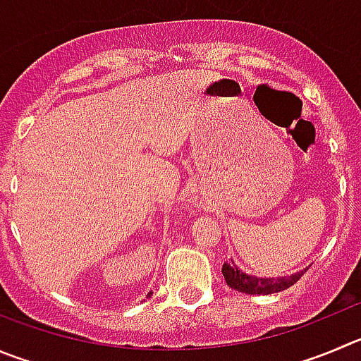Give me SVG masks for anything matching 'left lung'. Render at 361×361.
Wrapping results in <instances>:
<instances>
[{"label":"left lung","instance_id":"1","mask_svg":"<svg viewBox=\"0 0 361 361\" xmlns=\"http://www.w3.org/2000/svg\"><path fill=\"white\" fill-rule=\"evenodd\" d=\"M308 271V269H306ZM305 274V271L295 272V274L285 276V278H257V276H249L245 272L238 271L237 265L231 262V264L222 265V276L226 279V283L231 288L238 292H244V294H257V295H267V294H276V292L287 290L288 287H292L294 283H298L301 279V276Z\"/></svg>","mask_w":361,"mask_h":361}]
</instances>
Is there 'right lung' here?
<instances>
[{
  "instance_id": "1",
  "label": "right lung",
  "mask_w": 361,
  "mask_h": 361,
  "mask_svg": "<svg viewBox=\"0 0 361 361\" xmlns=\"http://www.w3.org/2000/svg\"><path fill=\"white\" fill-rule=\"evenodd\" d=\"M149 295H151V292H149Z\"/></svg>"
}]
</instances>
